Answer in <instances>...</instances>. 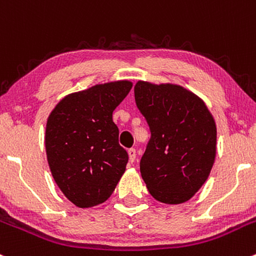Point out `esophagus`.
<instances>
[{"mask_svg":"<svg viewBox=\"0 0 256 256\" xmlns=\"http://www.w3.org/2000/svg\"><path fill=\"white\" fill-rule=\"evenodd\" d=\"M128 160H130L131 163L135 162V160H136V150L135 148H130V150H128Z\"/></svg>","mask_w":256,"mask_h":256,"instance_id":"1","label":"esophagus"}]
</instances>
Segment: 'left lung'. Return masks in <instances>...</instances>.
Listing matches in <instances>:
<instances>
[{
  "mask_svg": "<svg viewBox=\"0 0 256 256\" xmlns=\"http://www.w3.org/2000/svg\"><path fill=\"white\" fill-rule=\"evenodd\" d=\"M136 106L146 118L150 140L140 170L156 200L186 202L211 173L217 128L205 102L182 86L138 80Z\"/></svg>",
  "mask_w": 256,
  "mask_h": 256,
  "instance_id": "8db88e82",
  "label": "left lung"
}]
</instances>
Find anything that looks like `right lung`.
<instances>
[{"mask_svg": "<svg viewBox=\"0 0 256 256\" xmlns=\"http://www.w3.org/2000/svg\"><path fill=\"white\" fill-rule=\"evenodd\" d=\"M128 80L100 83L64 96L50 112L45 150L54 180L74 205L106 202L126 170L112 112L128 96Z\"/></svg>", "mask_w": 256, "mask_h": 256, "instance_id": "1", "label": "right lung"}]
</instances>
